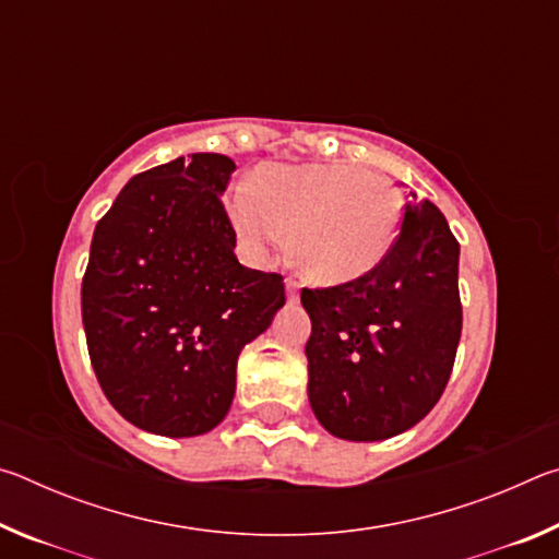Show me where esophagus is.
<instances>
[{
    "label": "esophagus",
    "instance_id": "obj_1",
    "mask_svg": "<svg viewBox=\"0 0 559 559\" xmlns=\"http://www.w3.org/2000/svg\"><path fill=\"white\" fill-rule=\"evenodd\" d=\"M286 296L290 302L298 300V283L296 281H290V278L286 281Z\"/></svg>",
    "mask_w": 559,
    "mask_h": 559
}]
</instances>
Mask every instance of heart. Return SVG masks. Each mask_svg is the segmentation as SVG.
Masks as SVG:
<instances>
[{"instance_id": "b5f03b06", "label": "heart", "mask_w": 559, "mask_h": 559, "mask_svg": "<svg viewBox=\"0 0 559 559\" xmlns=\"http://www.w3.org/2000/svg\"><path fill=\"white\" fill-rule=\"evenodd\" d=\"M229 216L253 261L286 243L316 286L372 273L402 231L404 202L390 177L340 163L266 165L234 189Z\"/></svg>"}]
</instances>
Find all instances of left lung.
<instances>
[{
    "label": "left lung",
    "instance_id": "1",
    "mask_svg": "<svg viewBox=\"0 0 559 559\" xmlns=\"http://www.w3.org/2000/svg\"><path fill=\"white\" fill-rule=\"evenodd\" d=\"M310 316L308 400L337 439L382 441L427 416L461 337L459 241L429 200L404 206L402 231L372 273L302 288Z\"/></svg>",
    "mask_w": 559,
    "mask_h": 559
}]
</instances>
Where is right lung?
<instances>
[{"label":"right lung","instance_id":"obj_1","mask_svg":"<svg viewBox=\"0 0 559 559\" xmlns=\"http://www.w3.org/2000/svg\"><path fill=\"white\" fill-rule=\"evenodd\" d=\"M234 159L194 153L140 173L98 222L81 316L103 394L138 429L212 431L236 359L286 302L283 276L246 269L222 194Z\"/></svg>","mask_w":559,"mask_h":559}]
</instances>
